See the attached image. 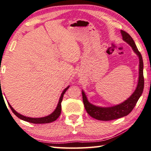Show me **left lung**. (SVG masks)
<instances>
[{"label": "left lung", "mask_w": 151, "mask_h": 151, "mask_svg": "<svg viewBox=\"0 0 151 151\" xmlns=\"http://www.w3.org/2000/svg\"><path fill=\"white\" fill-rule=\"evenodd\" d=\"M123 40L132 47L133 50L137 55L139 60V78L137 87L129 97L122 103L109 107H101L95 106L90 103L87 98L85 92L82 90V96L85 109L88 114L92 118L98 120L109 121L115 120L128 115L135 107L143 91L144 77H143V61L141 53L138 50L134 41L128 33L121 30Z\"/></svg>", "instance_id": "obj_1"}]
</instances>
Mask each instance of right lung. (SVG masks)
<instances>
[{
  "label": "right lung",
  "instance_id": "right-lung-1",
  "mask_svg": "<svg viewBox=\"0 0 151 151\" xmlns=\"http://www.w3.org/2000/svg\"><path fill=\"white\" fill-rule=\"evenodd\" d=\"M70 87V85L69 86H68L66 89H64L63 92L61 94V96L60 97L59 99V101H58V103L57 104V106H56V109L54 110V112L52 113H51L50 114H49V116H45V117H42V118H30V117H27V116H23L17 112L16 111L14 110L13 108L12 107V106L10 104V103L8 104L9 105L10 108L12 110V111L13 112V113L15 114L17 117L19 118V119H21L22 120H24V121H26L28 122H30V123H33V124H48V123H50V122H52L56 120V119H57L60 115V113H61V102L62 101V99H63V96L64 93H66V91L68 89V88Z\"/></svg>",
  "mask_w": 151,
  "mask_h": 151
}]
</instances>
